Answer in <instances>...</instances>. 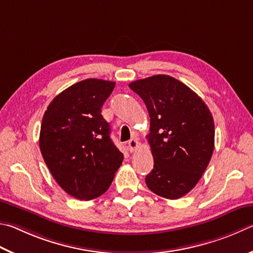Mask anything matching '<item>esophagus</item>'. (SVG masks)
Instances as JSON below:
<instances>
[{"label": "esophagus", "instance_id": "1", "mask_svg": "<svg viewBox=\"0 0 253 253\" xmlns=\"http://www.w3.org/2000/svg\"><path fill=\"white\" fill-rule=\"evenodd\" d=\"M138 145H139L138 140L135 139V138H132V139H130L129 141H128V149H129V151L131 153V151H134V150H136L137 148H138Z\"/></svg>", "mask_w": 253, "mask_h": 253}]
</instances>
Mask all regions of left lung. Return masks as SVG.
Listing matches in <instances>:
<instances>
[{
	"mask_svg": "<svg viewBox=\"0 0 253 253\" xmlns=\"http://www.w3.org/2000/svg\"><path fill=\"white\" fill-rule=\"evenodd\" d=\"M150 117L147 136L154 169L146 183L156 195L178 199L200 180L214 148V123L205 102L168 75L131 82Z\"/></svg>",
	"mask_w": 253,
	"mask_h": 253,
	"instance_id": "obj_1",
	"label": "left lung"
}]
</instances>
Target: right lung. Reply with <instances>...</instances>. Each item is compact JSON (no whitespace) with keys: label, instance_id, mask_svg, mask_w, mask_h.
I'll return each instance as SVG.
<instances>
[{"label":"right lung","instance_id":"right-lung-1","mask_svg":"<svg viewBox=\"0 0 253 253\" xmlns=\"http://www.w3.org/2000/svg\"><path fill=\"white\" fill-rule=\"evenodd\" d=\"M115 82L87 79L55 97L41 125L40 149L55 180L80 200L102 196L124 155L111 138L102 107Z\"/></svg>","mask_w":253,"mask_h":253}]
</instances>
